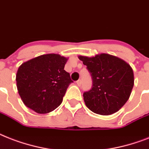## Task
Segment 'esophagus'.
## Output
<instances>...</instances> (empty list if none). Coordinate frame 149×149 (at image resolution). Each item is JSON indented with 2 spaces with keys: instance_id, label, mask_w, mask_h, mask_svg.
<instances>
[{
  "instance_id": "obj_1",
  "label": "esophagus",
  "mask_w": 149,
  "mask_h": 149,
  "mask_svg": "<svg viewBox=\"0 0 149 149\" xmlns=\"http://www.w3.org/2000/svg\"><path fill=\"white\" fill-rule=\"evenodd\" d=\"M81 83H81V80H80V79H79V80L77 81V84L79 86H81Z\"/></svg>"
}]
</instances>
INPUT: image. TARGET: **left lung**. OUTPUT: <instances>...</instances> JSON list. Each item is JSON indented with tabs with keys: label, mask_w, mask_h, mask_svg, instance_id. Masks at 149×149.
Returning <instances> with one entry per match:
<instances>
[{
	"label": "left lung",
	"mask_w": 149,
	"mask_h": 149,
	"mask_svg": "<svg viewBox=\"0 0 149 149\" xmlns=\"http://www.w3.org/2000/svg\"><path fill=\"white\" fill-rule=\"evenodd\" d=\"M93 79V86L83 93L86 106L96 114L108 116L118 112L129 99L134 73L129 64L107 54L93 57L79 56Z\"/></svg>",
	"instance_id": "obj_1"
}]
</instances>
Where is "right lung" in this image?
Here are the masks:
<instances>
[{
  "mask_svg": "<svg viewBox=\"0 0 149 149\" xmlns=\"http://www.w3.org/2000/svg\"><path fill=\"white\" fill-rule=\"evenodd\" d=\"M68 58L59 54L41 55L24 62L16 75L17 87L24 105L40 114L54 111L62 103L72 83L64 66Z\"/></svg>",
  "mask_w": 149,
  "mask_h": 149,
  "instance_id": "right-lung-1",
  "label": "right lung"
}]
</instances>
